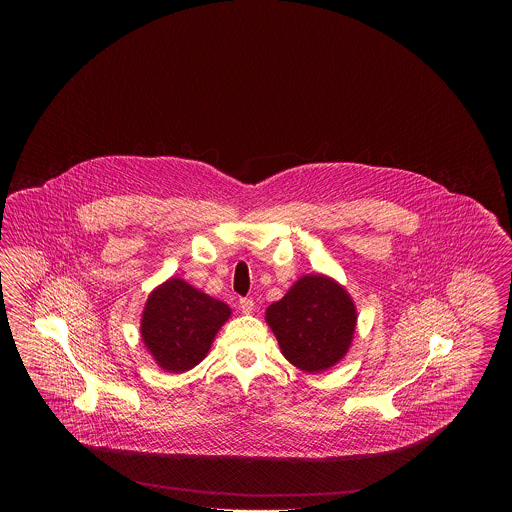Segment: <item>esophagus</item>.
<instances>
[{
    "label": "esophagus",
    "instance_id": "obj_1",
    "mask_svg": "<svg viewBox=\"0 0 512 512\" xmlns=\"http://www.w3.org/2000/svg\"><path fill=\"white\" fill-rule=\"evenodd\" d=\"M240 309H242V313L245 315H251L253 313V309H255V303H253V299H240Z\"/></svg>",
    "mask_w": 512,
    "mask_h": 512
}]
</instances>
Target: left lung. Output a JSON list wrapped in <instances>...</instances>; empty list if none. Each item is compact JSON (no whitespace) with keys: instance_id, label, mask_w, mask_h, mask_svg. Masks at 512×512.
Masks as SVG:
<instances>
[{"instance_id":"8db88e82","label":"left lung","mask_w":512,"mask_h":512,"mask_svg":"<svg viewBox=\"0 0 512 512\" xmlns=\"http://www.w3.org/2000/svg\"><path fill=\"white\" fill-rule=\"evenodd\" d=\"M265 320L282 355L299 370L318 374L347 355L357 307L332 276L305 274L280 301L268 305Z\"/></svg>"}]
</instances>
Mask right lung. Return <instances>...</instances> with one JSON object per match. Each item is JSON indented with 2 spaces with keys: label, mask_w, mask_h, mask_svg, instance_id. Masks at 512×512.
<instances>
[{
  "label": "right lung",
  "mask_w": 512,
  "mask_h": 512,
  "mask_svg": "<svg viewBox=\"0 0 512 512\" xmlns=\"http://www.w3.org/2000/svg\"><path fill=\"white\" fill-rule=\"evenodd\" d=\"M232 309L172 276L147 295L140 334L159 368L182 374L199 365Z\"/></svg>",
  "instance_id": "obj_1"
}]
</instances>
